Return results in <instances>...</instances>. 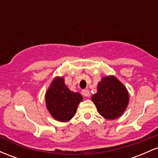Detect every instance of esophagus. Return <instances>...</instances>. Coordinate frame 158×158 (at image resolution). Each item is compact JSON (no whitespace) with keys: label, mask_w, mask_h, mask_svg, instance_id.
Listing matches in <instances>:
<instances>
[{"label":"esophagus","mask_w":158,"mask_h":158,"mask_svg":"<svg viewBox=\"0 0 158 158\" xmlns=\"http://www.w3.org/2000/svg\"><path fill=\"white\" fill-rule=\"evenodd\" d=\"M82 94H83V96H85V97H89V96H90V92H89V90H88V89L83 90H82Z\"/></svg>","instance_id":"obj_1"}]
</instances>
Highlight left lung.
<instances>
[{
  "mask_svg": "<svg viewBox=\"0 0 158 158\" xmlns=\"http://www.w3.org/2000/svg\"><path fill=\"white\" fill-rule=\"evenodd\" d=\"M98 113L104 118L115 119L127 108L129 94L124 85L114 76L102 77L97 85V94L91 97Z\"/></svg>",
  "mask_w": 158,
  "mask_h": 158,
  "instance_id": "8db88e82",
  "label": "left lung"
}]
</instances>
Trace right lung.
Masks as SVG:
<instances>
[{
    "label": "right lung",
    "mask_w": 158,
    "mask_h": 158,
    "mask_svg": "<svg viewBox=\"0 0 158 158\" xmlns=\"http://www.w3.org/2000/svg\"><path fill=\"white\" fill-rule=\"evenodd\" d=\"M82 96L68 88L63 77L54 78L45 94L47 109L56 120L68 122L77 112Z\"/></svg>",
    "instance_id": "right-lung-1"
}]
</instances>
